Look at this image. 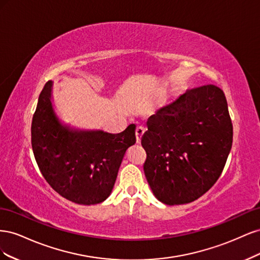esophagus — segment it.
<instances>
[{
    "label": "esophagus",
    "instance_id": "1",
    "mask_svg": "<svg viewBox=\"0 0 260 260\" xmlns=\"http://www.w3.org/2000/svg\"><path fill=\"white\" fill-rule=\"evenodd\" d=\"M145 133V129L142 127H138L136 130V138H137V143H141V140H142L143 136Z\"/></svg>",
    "mask_w": 260,
    "mask_h": 260
}]
</instances>
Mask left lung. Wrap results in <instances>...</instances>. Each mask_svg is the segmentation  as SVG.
<instances>
[{"mask_svg":"<svg viewBox=\"0 0 260 260\" xmlns=\"http://www.w3.org/2000/svg\"><path fill=\"white\" fill-rule=\"evenodd\" d=\"M233 125L223 91L207 84L186 91L149 117L141 141L144 174L166 205L191 203L216 183L232 147Z\"/></svg>","mask_w":260,"mask_h":260,"instance_id":"8db88e82","label":"left lung"}]
</instances>
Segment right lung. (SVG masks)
I'll return each mask as SVG.
<instances>
[{
	"mask_svg": "<svg viewBox=\"0 0 260 260\" xmlns=\"http://www.w3.org/2000/svg\"><path fill=\"white\" fill-rule=\"evenodd\" d=\"M52 81L39 96L31 145L42 176L54 191L80 205L104 202L112 193L127 149L136 144V124L112 135L62 125L53 111Z\"/></svg>",
	"mask_w": 260,
	"mask_h": 260,
	"instance_id": "1",
	"label": "right lung"
}]
</instances>
